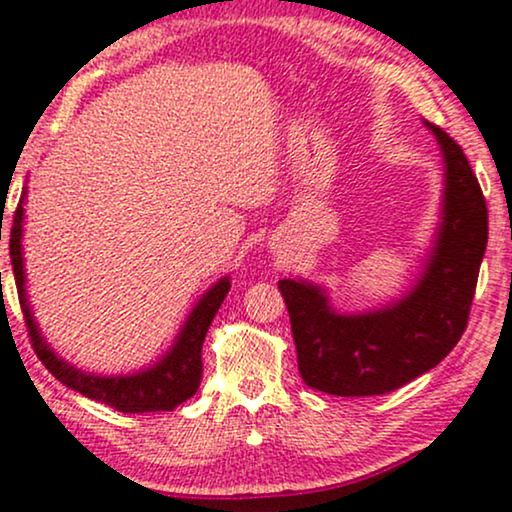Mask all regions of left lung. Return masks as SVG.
I'll return each mask as SVG.
<instances>
[{
  "label": "left lung",
  "instance_id": "left-lung-1",
  "mask_svg": "<svg viewBox=\"0 0 512 512\" xmlns=\"http://www.w3.org/2000/svg\"><path fill=\"white\" fill-rule=\"evenodd\" d=\"M443 153V201L434 244L414 285L395 302L340 314L328 292L309 280H280L309 388L340 398L383 395L446 359L467 328L489 213L477 177L458 143L424 122Z\"/></svg>",
  "mask_w": 512,
  "mask_h": 512
}]
</instances>
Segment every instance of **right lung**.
Instances as JSON below:
<instances>
[{
	"label": "right lung",
	"instance_id": "obj_1",
	"mask_svg": "<svg viewBox=\"0 0 512 512\" xmlns=\"http://www.w3.org/2000/svg\"><path fill=\"white\" fill-rule=\"evenodd\" d=\"M26 189H23L21 201L14 213V227H11V242L9 256L11 268H14V278L18 287V302H21L23 318H26L30 342H33L35 354L40 362L47 366V371L62 381L66 388L76 390V393L86 395L90 400L105 402L114 410L126 414H141V412H172L174 407L189 400L201 386L203 362H201V347L206 340V333L218 314L220 304L225 302L227 292H230V278H220L213 287H208L201 294L194 309L186 316L184 326L179 328L177 338L172 347L167 350L155 364L138 369L136 374H119V376H98L88 374V371L76 369L66 359L59 357L52 350L50 342L42 338L38 323H35L33 309H30L28 292H26V268H23V220H26Z\"/></svg>",
	"mask_w": 512,
	"mask_h": 512
}]
</instances>
